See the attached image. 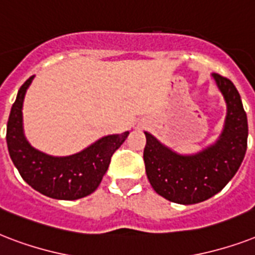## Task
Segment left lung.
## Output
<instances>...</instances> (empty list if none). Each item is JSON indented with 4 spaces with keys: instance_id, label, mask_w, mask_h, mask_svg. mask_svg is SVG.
<instances>
[{
    "instance_id": "obj_1",
    "label": "left lung",
    "mask_w": 255,
    "mask_h": 255,
    "mask_svg": "<svg viewBox=\"0 0 255 255\" xmlns=\"http://www.w3.org/2000/svg\"><path fill=\"white\" fill-rule=\"evenodd\" d=\"M226 104L224 129L214 143L181 154L145 131L146 175L155 193L171 202L193 205L212 198L236 175L248 147V117L233 82L213 73Z\"/></svg>"
}]
</instances>
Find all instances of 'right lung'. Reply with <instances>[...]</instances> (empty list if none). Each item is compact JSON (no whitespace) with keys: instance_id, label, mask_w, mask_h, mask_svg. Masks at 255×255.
<instances>
[{"instance_id":"right-lung-1","label":"right lung","mask_w":255,"mask_h":255,"mask_svg":"<svg viewBox=\"0 0 255 255\" xmlns=\"http://www.w3.org/2000/svg\"><path fill=\"white\" fill-rule=\"evenodd\" d=\"M34 76L19 88L7 120L6 142L10 158L23 181L41 194L54 199L74 201L92 194L108 171L114 151L129 131L100 138L76 154L56 157L29 143L23 133L22 106Z\"/></svg>"}]
</instances>
